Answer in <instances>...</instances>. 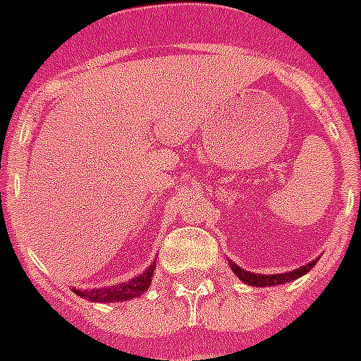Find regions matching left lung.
Wrapping results in <instances>:
<instances>
[{"label":"left lung","instance_id":"1","mask_svg":"<svg viewBox=\"0 0 361 361\" xmlns=\"http://www.w3.org/2000/svg\"><path fill=\"white\" fill-rule=\"evenodd\" d=\"M229 265L231 269H233V272H235L242 282H246V284L250 286H257V288H265V286H280L286 284V282H291V280H297L299 276H302V274H307L316 263L314 261H310L309 265L301 267V269H295V271L291 272H284V274H254V272L240 269V267L236 265V263H233V261H231Z\"/></svg>","mask_w":361,"mask_h":361}]
</instances>
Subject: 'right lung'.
Returning a JSON list of instances; mask_svg holds the SVG:
<instances>
[{"label": "right lung", "mask_w": 361, "mask_h": 361, "mask_svg": "<svg viewBox=\"0 0 361 361\" xmlns=\"http://www.w3.org/2000/svg\"><path fill=\"white\" fill-rule=\"evenodd\" d=\"M155 271V261L153 265L147 267L142 274H137L128 282H121L119 286H107V288H98V290H73L79 297H85L94 302H114V301H128L134 297L144 295L153 279Z\"/></svg>", "instance_id": "1"}]
</instances>
